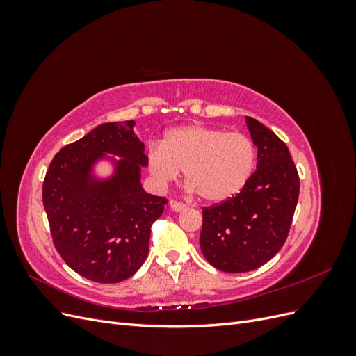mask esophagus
Listing matches in <instances>:
<instances>
[{
    "mask_svg": "<svg viewBox=\"0 0 356 356\" xmlns=\"http://www.w3.org/2000/svg\"><path fill=\"white\" fill-rule=\"evenodd\" d=\"M169 207H170V209H172V211H177V212H179V211H184V209L187 208V204H186V203H182V202H178V200H174V199H172V200L169 202Z\"/></svg>",
    "mask_w": 356,
    "mask_h": 356,
    "instance_id": "34e87169",
    "label": "esophagus"
}]
</instances>
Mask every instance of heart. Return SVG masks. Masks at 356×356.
<instances>
[{
  "mask_svg": "<svg viewBox=\"0 0 356 356\" xmlns=\"http://www.w3.org/2000/svg\"><path fill=\"white\" fill-rule=\"evenodd\" d=\"M255 145L250 136L218 127L182 126L168 131L160 145L147 152V166L160 184L178 178L199 197L222 202L239 193L255 166Z\"/></svg>",
  "mask_w": 356,
  "mask_h": 356,
  "instance_id": "1",
  "label": "heart"
}]
</instances>
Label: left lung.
Masks as SVG:
<instances>
[{"mask_svg":"<svg viewBox=\"0 0 356 356\" xmlns=\"http://www.w3.org/2000/svg\"><path fill=\"white\" fill-rule=\"evenodd\" d=\"M258 149L257 169L236 196L202 208L200 250L225 273L255 270L284 246L300 193L288 147L270 129L246 117Z\"/></svg>","mask_w":356,"mask_h":356,"instance_id":"obj_1","label":"left lung"}]
</instances>
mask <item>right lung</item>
<instances>
[{
	"label": "right lung",
	"instance_id": "add662e5",
	"mask_svg": "<svg viewBox=\"0 0 356 356\" xmlns=\"http://www.w3.org/2000/svg\"><path fill=\"white\" fill-rule=\"evenodd\" d=\"M134 120L104 123L53 157L42 182V204L56 251L74 272L99 284L131 277L145 261L153 222L166 197L141 186L145 145ZM105 154L120 155L115 175L98 181L91 168Z\"/></svg>",
	"mask_w": 356,
	"mask_h": 356
}]
</instances>
